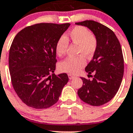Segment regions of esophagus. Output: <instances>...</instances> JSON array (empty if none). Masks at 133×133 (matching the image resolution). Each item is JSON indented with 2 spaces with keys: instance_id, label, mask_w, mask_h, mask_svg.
I'll return each mask as SVG.
<instances>
[{
  "instance_id": "obj_1",
  "label": "esophagus",
  "mask_w": 133,
  "mask_h": 133,
  "mask_svg": "<svg viewBox=\"0 0 133 133\" xmlns=\"http://www.w3.org/2000/svg\"><path fill=\"white\" fill-rule=\"evenodd\" d=\"M68 76H69V79L70 80H71V79H73L74 78H75V75H71V74H69V75H68Z\"/></svg>"
}]
</instances>
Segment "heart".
Returning <instances> with one entry per match:
<instances>
[{
    "instance_id": "obj_1",
    "label": "heart",
    "mask_w": 133,
    "mask_h": 133,
    "mask_svg": "<svg viewBox=\"0 0 133 133\" xmlns=\"http://www.w3.org/2000/svg\"><path fill=\"white\" fill-rule=\"evenodd\" d=\"M69 41L78 45L77 55L75 57H67L58 64L61 72L72 75L77 74L86 64L87 58H91L96 52L97 47V38L87 28L81 26L74 27L68 33L67 37L61 36L56 43L55 50L58 56L64 55L66 52Z\"/></svg>"
}]
</instances>
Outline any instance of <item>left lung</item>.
Returning <instances> with one entry per match:
<instances>
[{
  "instance_id": "left-lung-1",
  "label": "left lung",
  "mask_w": 133,
  "mask_h": 133,
  "mask_svg": "<svg viewBox=\"0 0 133 133\" xmlns=\"http://www.w3.org/2000/svg\"><path fill=\"white\" fill-rule=\"evenodd\" d=\"M87 27L93 32L97 47L93 58L86 66L88 77H81L83 84L78 90L83 101L92 106H101L112 99L118 92L124 74V59L119 41L112 30L94 21L75 23ZM92 73L94 76L90 75Z\"/></svg>"
}]
</instances>
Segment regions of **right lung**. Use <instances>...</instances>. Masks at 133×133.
<instances>
[{"mask_svg":"<svg viewBox=\"0 0 133 133\" xmlns=\"http://www.w3.org/2000/svg\"><path fill=\"white\" fill-rule=\"evenodd\" d=\"M70 25L39 23L15 36L9 51V71L15 92L27 106L47 109L58 101L69 77L54 73L55 46Z\"/></svg>","mask_w":133,"mask_h":133,"instance_id":"add662e5","label":"right lung"}]
</instances>
